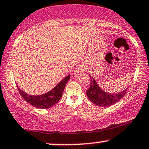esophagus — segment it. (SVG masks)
Listing matches in <instances>:
<instances>
[{
  "label": "esophagus",
  "instance_id": "esophagus-1",
  "mask_svg": "<svg viewBox=\"0 0 149 149\" xmlns=\"http://www.w3.org/2000/svg\"><path fill=\"white\" fill-rule=\"evenodd\" d=\"M84 73V69L82 67H78L75 69L74 74L76 77H80L81 75Z\"/></svg>",
  "mask_w": 149,
  "mask_h": 149
}]
</instances>
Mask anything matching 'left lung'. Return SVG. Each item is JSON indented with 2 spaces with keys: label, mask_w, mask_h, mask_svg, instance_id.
Returning a JSON list of instances; mask_svg holds the SVG:
<instances>
[{
  "label": "left lung",
  "mask_w": 149,
  "mask_h": 149,
  "mask_svg": "<svg viewBox=\"0 0 149 149\" xmlns=\"http://www.w3.org/2000/svg\"><path fill=\"white\" fill-rule=\"evenodd\" d=\"M89 76L91 79V84L86 91V93L90 101L97 106L102 107L111 106L122 99L127 93V88L118 93H109L105 92L100 88L93 77Z\"/></svg>",
  "instance_id": "8db88e82"
}]
</instances>
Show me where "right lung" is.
<instances>
[{
	"label": "right lung",
	"instance_id": "add662e5",
	"mask_svg": "<svg viewBox=\"0 0 149 149\" xmlns=\"http://www.w3.org/2000/svg\"><path fill=\"white\" fill-rule=\"evenodd\" d=\"M70 79V76H66L55 87L47 93L39 95H28L18 87V91L27 102L38 109H49L56 104L61 100L63 92L67 82Z\"/></svg>",
	"mask_w": 149,
	"mask_h": 149
}]
</instances>
